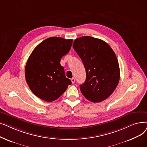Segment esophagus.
I'll use <instances>...</instances> for the list:
<instances>
[{
    "label": "esophagus",
    "instance_id": "1",
    "mask_svg": "<svg viewBox=\"0 0 147 147\" xmlns=\"http://www.w3.org/2000/svg\"><path fill=\"white\" fill-rule=\"evenodd\" d=\"M71 80L72 83H75V82H76V80H75V79H74V78L71 79Z\"/></svg>",
    "mask_w": 147,
    "mask_h": 147
}]
</instances>
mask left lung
<instances>
[{
  "instance_id": "obj_1",
  "label": "left lung",
  "mask_w": 147,
  "mask_h": 147,
  "mask_svg": "<svg viewBox=\"0 0 147 147\" xmlns=\"http://www.w3.org/2000/svg\"><path fill=\"white\" fill-rule=\"evenodd\" d=\"M73 48L81 58L86 78L80 86L89 101L98 102L109 98L120 80V68L116 55L105 42L90 36L76 38Z\"/></svg>"
}]
</instances>
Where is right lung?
Listing matches in <instances>:
<instances>
[{
    "label": "right lung",
    "mask_w": 147,
    "mask_h": 147,
    "mask_svg": "<svg viewBox=\"0 0 147 147\" xmlns=\"http://www.w3.org/2000/svg\"><path fill=\"white\" fill-rule=\"evenodd\" d=\"M72 43V39L52 37L38 44L31 53L25 68L26 79L38 98L46 102L55 101L71 84L60 61L68 53Z\"/></svg>",
    "instance_id": "1"
}]
</instances>
